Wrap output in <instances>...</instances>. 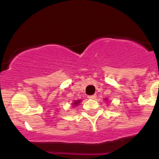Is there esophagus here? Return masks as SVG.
<instances>
[{
  "instance_id": "34e87169",
  "label": "esophagus",
  "mask_w": 159,
  "mask_h": 159,
  "mask_svg": "<svg viewBox=\"0 0 159 159\" xmlns=\"http://www.w3.org/2000/svg\"><path fill=\"white\" fill-rule=\"evenodd\" d=\"M96 95H91V96H87V98H90V99H94V98H96Z\"/></svg>"
}]
</instances>
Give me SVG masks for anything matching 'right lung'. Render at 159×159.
<instances>
[{
	"instance_id": "1",
	"label": "right lung",
	"mask_w": 159,
	"mask_h": 159,
	"mask_svg": "<svg viewBox=\"0 0 159 159\" xmlns=\"http://www.w3.org/2000/svg\"><path fill=\"white\" fill-rule=\"evenodd\" d=\"M79 102H80V101H75V102H74L73 105H78V104L79 103Z\"/></svg>"
}]
</instances>
